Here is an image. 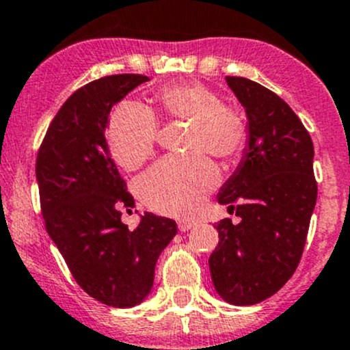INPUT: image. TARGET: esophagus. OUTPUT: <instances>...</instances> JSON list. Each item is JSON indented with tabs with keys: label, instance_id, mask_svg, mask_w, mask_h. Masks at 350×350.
<instances>
[{
	"label": "esophagus",
	"instance_id": "esophagus-1",
	"mask_svg": "<svg viewBox=\"0 0 350 350\" xmlns=\"http://www.w3.org/2000/svg\"><path fill=\"white\" fill-rule=\"evenodd\" d=\"M198 223L196 221H191V219H179L178 221V228L179 231H189L193 228H196Z\"/></svg>",
	"mask_w": 350,
	"mask_h": 350
}]
</instances>
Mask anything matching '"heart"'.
<instances>
[{"label":"heart","mask_w":350,"mask_h":350,"mask_svg":"<svg viewBox=\"0 0 350 350\" xmlns=\"http://www.w3.org/2000/svg\"><path fill=\"white\" fill-rule=\"evenodd\" d=\"M165 119L189 124L187 159H165L137 181L141 200L152 211L169 216L191 215L218 185V167L204 154L231 163L243 152L248 127L238 110L203 85H172L157 94ZM159 124L149 109L124 102L112 112L107 141L113 159L124 169L141 167L156 150Z\"/></svg>","instance_id":"b5f03b06"}]
</instances>
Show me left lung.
<instances>
[{
    "label": "left lung",
    "instance_id": "left-lung-1",
    "mask_svg": "<svg viewBox=\"0 0 350 350\" xmlns=\"http://www.w3.org/2000/svg\"><path fill=\"white\" fill-rule=\"evenodd\" d=\"M248 120L243 157L218 193L241 221L215 224L209 256L216 292L231 305H255L288 282L299 267L317 201L314 144L286 102L253 80L226 77Z\"/></svg>",
    "mask_w": 350,
    "mask_h": 350
}]
</instances>
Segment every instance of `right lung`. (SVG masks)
I'll list each match as a JSON object with an SVG mask.
<instances>
[{"label":"right lung","mask_w":350,"mask_h":350,"mask_svg":"<svg viewBox=\"0 0 350 350\" xmlns=\"http://www.w3.org/2000/svg\"><path fill=\"white\" fill-rule=\"evenodd\" d=\"M149 80L137 73L102 77L67 98L36 157V183L46 231L75 282L95 300L126 308L152 290L154 268L178 233L174 219L146 213L135 230L122 223L134 208L105 141L109 113Z\"/></svg>","instance_id":"add662e5"}]
</instances>
